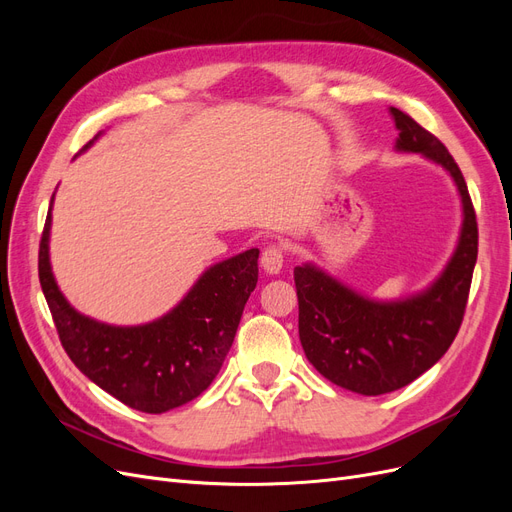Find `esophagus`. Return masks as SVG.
<instances>
[{
    "instance_id": "1",
    "label": "esophagus",
    "mask_w": 512,
    "mask_h": 512,
    "mask_svg": "<svg viewBox=\"0 0 512 512\" xmlns=\"http://www.w3.org/2000/svg\"><path fill=\"white\" fill-rule=\"evenodd\" d=\"M284 256H286L284 254V247L277 245V243H271V245L265 247V250H262L260 265H262V269H265L267 273L275 275V273H280L282 267H284Z\"/></svg>"
}]
</instances>
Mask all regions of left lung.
<instances>
[{
	"label": "left lung",
	"instance_id": "obj_1",
	"mask_svg": "<svg viewBox=\"0 0 512 512\" xmlns=\"http://www.w3.org/2000/svg\"><path fill=\"white\" fill-rule=\"evenodd\" d=\"M397 149L423 153L451 173L463 205L457 250L427 290L401 301H374L314 265L294 269L299 337L307 361L342 389L384 395L416 380L451 348L461 327L478 254L472 198L457 162L436 136L391 108Z\"/></svg>",
	"mask_w": 512,
	"mask_h": 512
}]
</instances>
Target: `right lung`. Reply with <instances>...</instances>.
<instances>
[{
    "label": "right lung",
    "instance_id": "right-lung-1",
    "mask_svg": "<svg viewBox=\"0 0 512 512\" xmlns=\"http://www.w3.org/2000/svg\"><path fill=\"white\" fill-rule=\"evenodd\" d=\"M49 230L51 209L40 239L38 275L70 361L121 404L147 414L179 408L203 393L218 376L256 288V247L207 269L166 316L141 327H113L79 314L59 292L49 262Z\"/></svg>",
    "mask_w": 512,
    "mask_h": 512
}]
</instances>
